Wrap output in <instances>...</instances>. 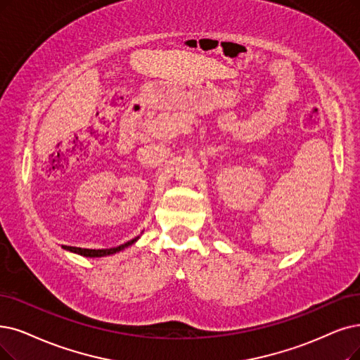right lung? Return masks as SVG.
Here are the masks:
<instances>
[{
    "label": "right lung",
    "instance_id": "add662e5",
    "mask_svg": "<svg viewBox=\"0 0 360 360\" xmlns=\"http://www.w3.org/2000/svg\"><path fill=\"white\" fill-rule=\"evenodd\" d=\"M137 239H139V236H137V238H134V239H131V240L125 242V243H122V245H120V247L109 248V250H85V248L65 247V245H63V248H65V250H69V251H72V252L81 254V255H84V257H105V255H110V254H115V252H118V251H121V250L127 248L128 245H131V243H134Z\"/></svg>",
    "mask_w": 360,
    "mask_h": 360
}]
</instances>
